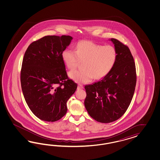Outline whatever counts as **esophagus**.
<instances>
[{
  "label": "esophagus",
  "mask_w": 160,
  "mask_h": 160,
  "mask_svg": "<svg viewBox=\"0 0 160 160\" xmlns=\"http://www.w3.org/2000/svg\"><path fill=\"white\" fill-rule=\"evenodd\" d=\"M78 89H82V88H83V86L82 84H78Z\"/></svg>",
  "instance_id": "esophagus-1"
}]
</instances>
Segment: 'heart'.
Wrapping results in <instances>:
<instances>
[{
    "label": "heart",
    "instance_id": "1",
    "mask_svg": "<svg viewBox=\"0 0 160 160\" xmlns=\"http://www.w3.org/2000/svg\"><path fill=\"white\" fill-rule=\"evenodd\" d=\"M63 62L69 69L77 68L82 62V70L70 72L68 76L80 83L89 82L106 77L114 68L118 59V52L112 45L102 46L91 41L78 42L75 50L66 48L62 53Z\"/></svg>",
    "mask_w": 160,
    "mask_h": 160
}]
</instances>
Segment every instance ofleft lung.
<instances>
[{"mask_svg": "<svg viewBox=\"0 0 160 160\" xmlns=\"http://www.w3.org/2000/svg\"><path fill=\"white\" fill-rule=\"evenodd\" d=\"M118 52L112 72L97 82L85 86L84 106L95 120L108 123L120 118L131 103L137 81L136 64L128 47L111 39Z\"/></svg>", "mask_w": 160, "mask_h": 160, "instance_id": "1", "label": "left lung"}]
</instances>
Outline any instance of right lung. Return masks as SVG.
I'll return each mask as SVG.
<instances>
[{"instance_id": "add662e5", "label": "right lung", "mask_w": 160, "mask_h": 160, "mask_svg": "<svg viewBox=\"0 0 160 160\" xmlns=\"http://www.w3.org/2000/svg\"><path fill=\"white\" fill-rule=\"evenodd\" d=\"M72 37L46 36L32 42L22 62L20 82L29 108L39 119L54 122L67 112L78 84L68 78L62 53Z\"/></svg>"}]
</instances>
